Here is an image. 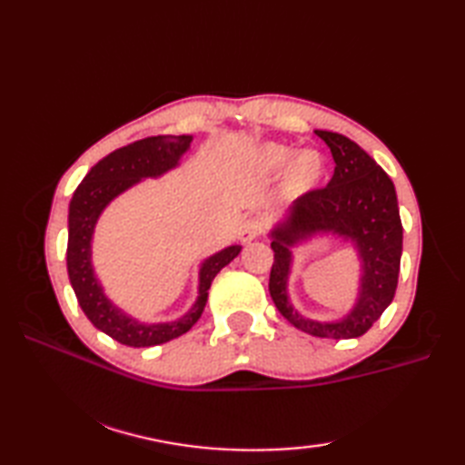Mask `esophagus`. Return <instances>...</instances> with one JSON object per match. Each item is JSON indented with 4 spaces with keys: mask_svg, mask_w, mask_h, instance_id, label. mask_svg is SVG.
<instances>
[{
    "mask_svg": "<svg viewBox=\"0 0 465 465\" xmlns=\"http://www.w3.org/2000/svg\"><path fill=\"white\" fill-rule=\"evenodd\" d=\"M262 233V222L260 220H248L240 230V240L243 243H250L252 240L258 238V235Z\"/></svg>",
    "mask_w": 465,
    "mask_h": 465,
    "instance_id": "34e87169",
    "label": "esophagus"
}]
</instances>
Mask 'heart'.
<instances>
[{
    "instance_id": "obj_1",
    "label": "heart",
    "mask_w": 465,
    "mask_h": 465,
    "mask_svg": "<svg viewBox=\"0 0 465 465\" xmlns=\"http://www.w3.org/2000/svg\"><path fill=\"white\" fill-rule=\"evenodd\" d=\"M290 145L263 143L253 157V165L262 175H278L283 169V193L288 197H303L318 190L328 175L323 155L308 150L298 153Z\"/></svg>"
}]
</instances>
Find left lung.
I'll list each match as a JSON object with an SVG mask.
<instances>
[{
	"label": "left lung",
	"mask_w": 465,
	"mask_h": 465,
	"mask_svg": "<svg viewBox=\"0 0 465 465\" xmlns=\"http://www.w3.org/2000/svg\"><path fill=\"white\" fill-rule=\"evenodd\" d=\"M315 135L328 143L335 170L328 185L298 197L270 232L273 250L270 295L293 328L315 338H360L396 295L403 240L398 195L390 175L350 137L323 130H315ZM315 234H338L351 241L362 263L354 308L335 322L303 319L287 298L291 248Z\"/></svg>",
	"instance_id": "8db88e82"
}]
</instances>
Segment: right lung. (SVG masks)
I'll return each mask as SVG.
<instances>
[{"label":"right lung","mask_w":465,"mask_h":465,"mask_svg":"<svg viewBox=\"0 0 465 465\" xmlns=\"http://www.w3.org/2000/svg\"><path fill=\"white\" fill-rule=\"evenodd\" d=\"M192 140V135H153L120 147L87 172L69 202L65 253L69 282H72L75 298L87 320L97 330L130 348H150V345L165 343L190 331L205 308L207 290L213 278L242 252V245H230L203 260L200 265L197 300L190 312L173 322L143 323L132 318L107 298L97 280L92 265V238L102 212L117 195L145 177H160L180 165L183 153L190 150Z\"/></svg>","instance_id":"right-lung-1"}]
</instances>
